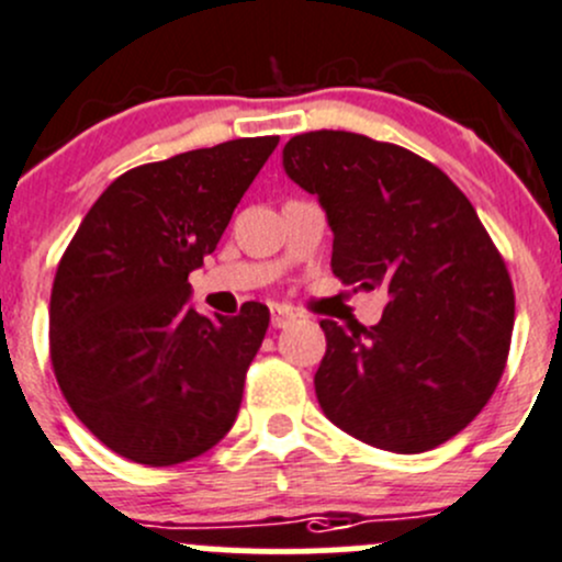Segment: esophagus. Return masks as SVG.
<instances>
[{
  "label": "esophagus",
  "instance_id": "1",
  "mask_svg": "<svg viewBox=\"0 0 562 562\" xmlns=\"http://www.w3.org/2000/svg\"><path fill=\"white\" fill-rule=\"evenodd\" d=\"M293 321H296V313L291 307H280V304L271 307V326L274 328H288Z\"/></svg>",
  "mask_w": 562,
  "mask_h": 562
}]
</instances>
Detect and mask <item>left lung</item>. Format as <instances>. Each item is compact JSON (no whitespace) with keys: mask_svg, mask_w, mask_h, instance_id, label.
<instances>
[{"mask_svg":"<svg viewBox=\"0 0 562 562\" xmlns=\"http://www.w3.org/2000/svg\"><path fill=\"white\" fill-rule=\"evenodd\" d=\"M282 166L326 212L334 277L389 293L375 326L321 321L323 413L396 454L446 443L490 402L514 328L512 277L473 203L424 157L345 130L293 135Z\"/></svg>","mask_w":562,"mask_h":562,"instance_id":"1","label":"left lung"}]
</instances>
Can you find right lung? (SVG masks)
Instances as JSON below:
<instances>
[{"label":"right lung","mask_w":562,"mask_h":562,"mask_svg":"<svg viewBox=\"0 0 562 562\" xmlns=\"http://www.w3.org/2000/svg\"><path fill=\"white\" fill-rule=\"evenodd\" d=\"M236 138L122 173L94 201L50 291V364L83 427L130 462L168 468L228 435L269 307L206 317L190 271L277 149Z\"/></svg>","instance_id":"add662e5"}]
</instances>
